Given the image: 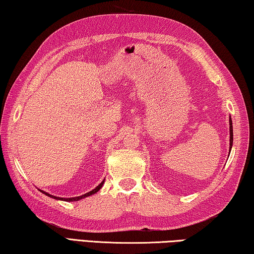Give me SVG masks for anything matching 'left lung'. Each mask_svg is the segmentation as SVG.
<instances>
[{"label": "left lung", "instance_id": "8db88e82", "mask_svg": "<svg viewBox=\"0 0 254 254\" xmlns=\"http://www.w3.org/2000/svg\"><path fill=\"white\" fill-rule=\"evenodd\" d=\"M232 144H233V127H232V120L230 118V152H231V148H232Z\"/></svg>", "mask_w": 254, "mask_h": 254}]
</instances>
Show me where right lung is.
Wrapping results in <instances>:
<instances>
[{
	"label": "right lung",
	"instance_id": "add662e5",
	"mask_svg": "<svg viewBox=\"0 0 254 254\" xmlns=\"http://www.w3.org/2000/svg\"><path fill=\"white\" fill-rule=\"evenodd\" d=\"M104 182L105 181H102L101 183L97 186L96 189H93L92 190H90V192H88V193H86V194H83V195H81V196H77V197H70V198H64V197H58V196H53V195H50L49 193H47V192H44V190H41V192L43 193V194H46V195H48V196H50V197H52V198H56V199H61V201H65V202H73V201H79V199H81V198H84V197H87V196H90V195H92V194H95V193H97L98 190H99L101 188H102V185H104Z\"/></svg>",
	"mask_w": 254,
	"mask_h": 254
}]
</instances>
